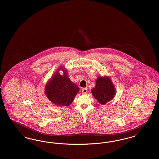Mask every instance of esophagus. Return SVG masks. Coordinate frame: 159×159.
<instances>
[{
	"label": "esophagus",
	"mask_w": 159,
	"mask_h": 159,
	"mask_svg": "<svg viewBox=\"0 0 159 159\" xmlns=\"http://www.w3.org/2000/svg\"><path fill=\"white\" fill-rule=\"evenodd\" d=\"M82 92L83 94H86L88 92V89L86 88H83L82 89Z\"/></svg>",
	"instance_id": "esophagus-1"
}]
</instances>
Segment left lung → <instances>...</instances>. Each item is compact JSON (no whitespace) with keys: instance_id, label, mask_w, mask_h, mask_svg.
I'll return each instance as SVG.
<instances>
[{"instance_id":"obj_1","label":"left lung","mask_w":159,"mask_h":159,"mask_svg":"<svg viewBox=\"0 0 159 159\" xmlns=\"http://www.w3.org/2000/svg\"><path fill=\"white\" fill-rule=\"evenodd\" d=\"M92 93L101 104L104 105L113 98L116 89L111 79L107 77H98L95 87L92 89Z\"/></svg>"}]
</instances>
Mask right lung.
I'll list each match as a JSON object with an SVG mask.
<instances>
[{
	"label": "right lung",
	"instance_id": "right-lung-1",
	"mask_svg": "<svg viewBox=\"0 0 159 159\" xmlns=\"http://www.w3.org/2000/svg\"><path fill=\"white\" fill-rule=\"evenodd\" d=\"M60 67L47 82L45 93L48 98L55 105L68 106L74 100L75 97L79 91L78 86L73 83L68 78L67 70ZM62 69L64 75L62 76L58 71Z\"/></svg>",
	"mask_w": 159,
	"mask_h": 159
}]
</instances>
